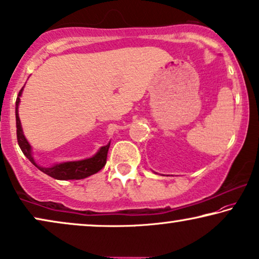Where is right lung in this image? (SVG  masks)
Returning <instances> with one entry per match:
<instances>
[{"mask_svg":"<svg viewBox=\"0 0 259 259\" xmlns=\"http://www.w3.org/2000/svg\"><path fill=\"white\" fill-rule=\"evenodd\" d=\"M23 92V88L20 90L19 96L16 98V107H15V115H16V134H17V142L21 148L22 152H23L25 157L30 161L38 170H41L42 172L48 175V176L55 178V180L60 181H68V180H82V178H87L92 175L96 174L100 171L102 167L107 163V156L108 150L110 147V142L104 147H101L96 154L93 157L81 159V161H71V162H63V163H57L52 166H41L38 165L36 161L32 157V150L31 145L29 144V142L25 138L23 134V129H22L21 121L19 117V105L21 102V95Z\"/></svg>","mask_w":259,"mask_h":259,"instance_id":"right-lung-1","label":"right lung"}]
</instances>
